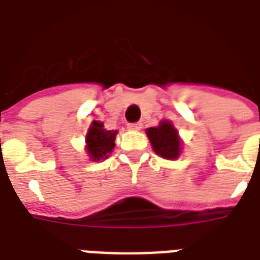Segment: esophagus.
<instances>
[{
  "instance_id": "34e87169",
  "label": "esophagus",
  "mask_w": 260,
  "mask_h": 260,
  "mask_svg": "<svg viewBox=\"0 0 260 260\" xmlns=\"http://www.w3.org/2000/svg\"><path fill=\"white\" fill-rule=\"evenodd\" d=\"M141 127H143V123H128L127 124V128H130V130H141Z\"/></svg>"
}]
</instances>
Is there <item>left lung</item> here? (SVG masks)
Listing matches in <instances>:
<instances>
[{"instance_id": "8db88e82", "label": "left lung", "mask_w": 260, "mask_h": 260, "mask_svg": "<svg viewBox=\"0 0 260 260\" xmlns=\"http://www.w3.org/2000/svg\"><path fill=\"white\" fill-rule=\"evenodd\" d=\"M152 149L165 159H177L181 152L179 133L169 120H162L158 127L147 128Z\"/></svg>"}]
</instances>
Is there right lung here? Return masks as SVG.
Listing matches in <instances>:
<instances>
[{
    "label": "right lung",
    "instance_id": "right-lung-1",
    "mask_svg": "<svg viewBox=\"0 0 260 260\" xmlns=\"http://www.w3.org/2000/svg\"><path fill=\"white\" fill-rule=\"evenodd\" d=\"M117 130H107L104 127V123H91L90 128L86 136V149L91 160H102L107 159L115 148Z\"/></svg>",
    "mask_w": 260,
    "mask_h": 260
}]
</instances>
